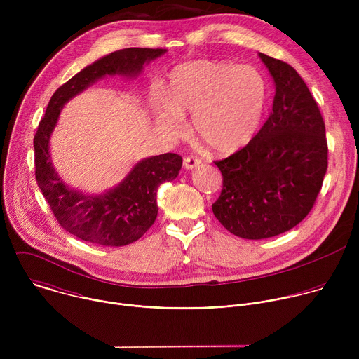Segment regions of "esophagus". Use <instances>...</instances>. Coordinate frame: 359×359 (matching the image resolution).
Masks as SVG:
<instances>
[{
	"label": "esophagus",
	"mask_w": 359,
	"mask_h": 359,
	"mask_svg": "<svg viewBox=\"0 0 359 359\" xmlns=\"http://www.w3.org/2000/svg\"><path fill=\"white\" fill-rule=\"evenodd\" d=\"M200 163H201V159L197 156H187V158H184V162H183L186 169H194Z\"/></svg>",
	"instance_id": "obj_1"
}]
</instances>
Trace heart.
Here are the masks:
<instances>
[{
    "label": "heart",
    "instance_id": "1",
    "mask_svg": "<svg viewBox=\"0 0 359 359\" xmlns=\"http://www.w3.org/2000/svg\"><path fill=\"white\" fill-rule=\"evenodd\" d=\"M168 105L156 107L159 125L179 136L183 114L193 115L198 139L219 155L247 146L259 132L269 100L264 75L226 61H191L169 75Z\"/></svg>",
    "mask_w": 359,
    "mask_h": 359
}]
</instances>
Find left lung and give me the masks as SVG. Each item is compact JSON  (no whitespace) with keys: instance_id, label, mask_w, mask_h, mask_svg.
<instances>
[{"instance_id":"obj_1","label":"left lung","mask_w":359,"mask_h":359,"mask_svg":"<svg viewBox=\"0 0 359 359\" xmlns=\"http://www.w3.org/2000/svg\"><path fill=\"white\" fill-rule=\"evenodd\" d=\"M260 58L276 82L273 112L247 146L215 162L223 189L213 213L248 240L278 236L302 222L328 168L325 123L310 89L287 62Z\"/></svg>"}]
</instances>
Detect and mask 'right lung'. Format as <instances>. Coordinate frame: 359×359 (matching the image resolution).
Returning a JSON list of instances; mask_svg holds the SVG:
<instances>
[{
    "label": "right lung",
    "instance_id": "1",
    "mask_svg": "<svg viewBox=\"0 0 359 359\" xmlns=\"http://www.w3.org/2000/svg\"><path fill=\"white\" fill-rule=\"evenodd\" d=\"M166 53L163 48H125L82 69L50 96L34 136L35 179L57 222L75 237L100 245L121 247L140 238L158 217L156 190L163 182L176 179L182 156L176 153L139 162L115 189L100 196H85L71 190L58 177L49 159V136L61 108L72 96L105 75H136L143 64Z\"/></svg>",
    "mask_w": 359,
    "mask_h": 359
}]
</instances>
